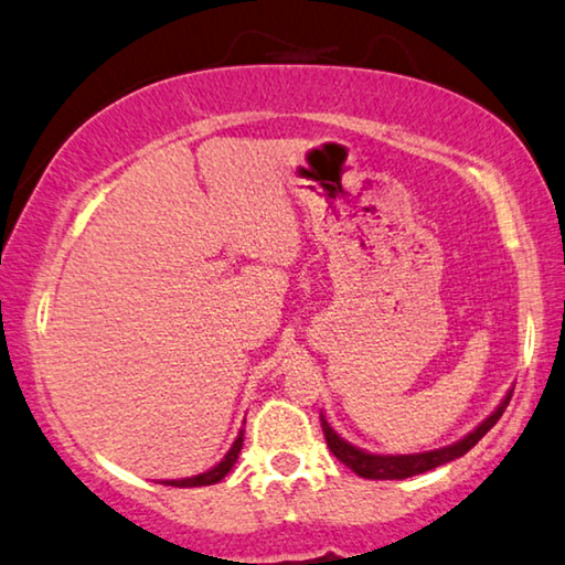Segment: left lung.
I'll list each match as a JSON object with an SVG mask.
<instances>
[{
  "label": "left lung",
  "instance_id": "8db88e82",
  "mask_svg": "<svg viewBox=\"0 0 565 565\" xmlns=\"http://www.w3.org/2000/svg\"><path fill=\"white\" fill-rule=\"evenodd\" d=\"M510 396H513V392L502 398L498 409H494L472 434H467L462 441H457L452 447H441V449H434V452H422V455H371L338 437L323 416H320V427H323L328 449H331V452L341 459L345 467H351L359 477H366V480H404V477H414V475L434 470V467L447 465L452 462V459L470 452L477 441H480L484 434L498 424L502 412H505V406L510 404Z\"/></svg>",
  "mask_w": 565,
  "mask_h": 565
}]
</instances>
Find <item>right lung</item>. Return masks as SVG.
<instances>
[{"instance_id":"1","label":"right lung","mask_w":565,"mask_h":565,"mask_svg":"<svg viewBox=\"0 0 565 565\" xmlns=\"http://www.w3.org/2000/svg\"><path fill=\"white\" fill-rule=\"evenodd\" d=\"M242 439H245V429H239L237 439H234V445H232L230 452L224 455L222 462L216 465V467H212V470H206V472L196 475V477H186V480H167L163 484H171V488H202V484H214V482H220L222 477L232 470L234 462H237L239 449H242Z\"/></svg>"}]
</instances>
